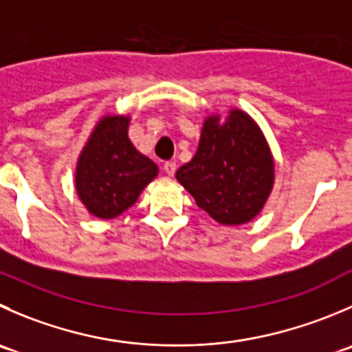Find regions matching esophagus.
<instances>
[{"mask_svg":"<svg viewBox=\"0 0 352 352\" xmlns=\"http://www.w3.org/2000/svg\"><path fill=\"white\" fill-rule=\"evenodd\" d=\"M163 170H165V173L166 175H175V170H177V165H175V162H165L163 163Z\"/></svg>","mask_w":352,"mask_h":352,"instance_id":"34e87169","label":"esophagus"}]
</instances>
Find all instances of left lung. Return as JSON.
I'll return each mask as SVG.
<instances>
[{"label": "left lung", "mask_w": 352, "mask_h": 352, "mask_svg": "<svg viewBox=\"0 0 352 352\" xmlns=\"http://www.w3.org/2000/svg\"><path fill=\"white\" fill-rule=\"evenodd\" d=\"M177 180L201 210L223 225L254 218L274 186V160L258 125L232 110L223 124L204 122L194 158L177 170Z\"/></svg>", "instance_id": "obj_1"}]
</instances>
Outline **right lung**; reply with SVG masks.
Segmentation results:
<instances>
[{
    "label": "right lung",
    "mask_w": 352,
    "mask_h": 352,
    "mask_svg": "<svg viewBox=\"0 0 352 352\" xmlns=\"http://www.w3.org/2000/svg\"><path fill=\"white\" fill-rule=\"evenodd\" d=\"M127 125L125 117H104L78 158V196L94 217L104 220L129 210L158 173V166L129 141Z\"/></svg>",
    "instance_id": "right-lung-1"
}]
</instances>
